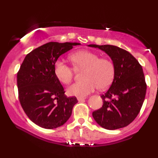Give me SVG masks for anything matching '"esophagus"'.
I'll return each instance as SVG.
<instances>
[{"label":"esophagus","instance_id":"esophagus-1","mask_svg":"<svg viewBox=\"0 0 158 158\" xmlns=\"http://www.w3.org/2000/svg\"><path fill=\"white\" fill-rule=\"evenodd\" d=\"M85 99H86L85 97H77L78 101H84Z\"/></svg>","mask_w":158,"mask_h":158}]
</instances>
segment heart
<instances>
[{
    "label": "heart",
    "instance_id": "b5f03b06",
    "mask_svg": "<svg viewBox=\"0 0 158 158\" xmlns=\"http://www.w3.org/2000/svg\"><path fill=\"white\" fill-rule=\"evenodd\" d=\"M70 59L76 70L85 69V80L70 85L67 90L68 95L84 97L97 88L104 90L111 84L115 68L108 58H99L98 54L89 50H80L71 54ZM53 70L56 78L63 84L68 85L73 80L74 70L60 59L56 61Z\"/></svg>",
    "mask_w": 158,
    "mask_h": 158
}]
</instances>
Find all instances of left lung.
Returning a JSON list of instances; mask_svg holds the SVG:
<instances>
[{
  "mask_svg": "<svg viewBox=\"0 0 158 158\" xmlns=\"http://www.w3.org/2000/svg\"><path fill=\"white\" fill-rule=\"evenodd\" d=\"M88 46L106 52L115 68L111 85L101 95L102 106L92 114L94 119L108 130L126 127L138 115L146 97V83L142 66L129 52L117 46Z\"/></svg>",
  "mask_w": 158,
  "mask_h": 158,
  "instance_id": "obj_1",
  "label": "left lung"
}]
</instances>
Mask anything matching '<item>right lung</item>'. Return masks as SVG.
<instances>
[{
    "instance_id": "obj_1",
    "label": "right lung",
    "mask_w": 158,
    "mask_h": 158,
    "mask_svg": "<svg viewBox=\"0 0 158 158\" xmlns=\"http://www.w3.org/2000/svg\"><path fill=\"white\" fill-rule=\"evenodd\" d=\"M79 43L48 42L26 56L17 73L20 103L35 124L52 129L64 124L71 116L77 97L64 95L54 73L59 57Z\"/></svg>"
}]
</instances>
